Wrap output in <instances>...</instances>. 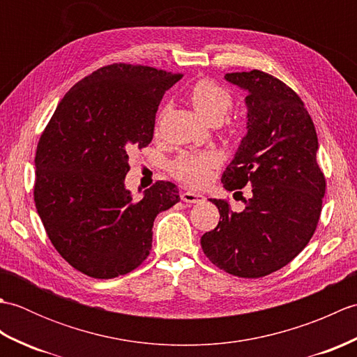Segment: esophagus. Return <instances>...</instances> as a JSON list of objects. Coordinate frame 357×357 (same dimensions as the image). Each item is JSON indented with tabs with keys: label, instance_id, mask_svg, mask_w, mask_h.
<instances>
[{
	"label": "esophagus",
	"instance_id": "obj_1",
	"mask_svg": "<svg viewBox=\"0 0 357 357\" xmlns=\"http://www.w3.org/2000/svg\"><path fill=\"white\" fill-rule=\"evenodd\" d=\"M181 199H183L184 202H188V204H198V202H202L204 201V196L201 193H195V192H183L181 193Z\"/></svg>",
	"mask_w": 357,
	"mask_h": 357
}]
</instances>
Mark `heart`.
<instances>
[{"instance_id":"1","label":"heart","mask_w":357,"mask_h":357,"mask_svg":"<svg viewBox=\"0 0 357 357\" xmlns=\"http://www.w3.org/2000/svg\"><path fill=\"white\" fill-rule=\"evenodd\" d=\"M188 98H190L193 110L211 124L222 121L231 109V95L210 79L196 82ZM219 162H221V156L213 150L190 151V153L181 155L173 162V173L183 183L199 187L210 178L211 170L218 167Z\"/></svg>"}]
</instances>
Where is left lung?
<instances>
[{
  "label": "left lung",
  "mask_w": 357,
  "mask_h": 357,
  "mask_svg": "<svg viewBox=\"0 0 357 357\" xmlns=\"http://www.w3.org/2000/svg\"><path fill=\"white\" fill-rule=\"evenodd\" d=\"M224 78L247 93V133L221 181L229 192L252 187V198L241 213L210 199L221 219L202 234L201 247L216 267L255 279L305 248L321 216L325 178L316 162L314 124L290 87L259 70Z\"/></svg>",
  "instance_id": "8db88e82"
}]
</instances>
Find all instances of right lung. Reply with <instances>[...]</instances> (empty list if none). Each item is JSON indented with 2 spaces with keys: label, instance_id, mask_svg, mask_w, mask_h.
Instances as JSON below:
<instances>
[{
  "label": "right lung",
  "instance_id": "1",
  "mask_svg": "<svg viewBox=\"0 0 357 357\" xmlns=\"http://www.w3.org/2000/svg\"><path fill=\"white\" fill-rule=\"evenodd\" d=\"M181 75L112 64L75 84L38 142L35 206L53 247L95 279L135 270L146 259L158 213L179 202L159 181L135 201L126 187L128 151L153 139L158 105Z\"/></svg>",
  "mask_w": 357,
  "mask_h": 357
}]
</instances>
